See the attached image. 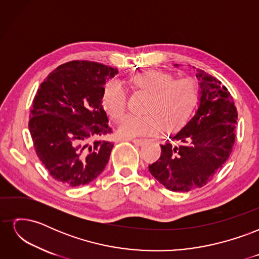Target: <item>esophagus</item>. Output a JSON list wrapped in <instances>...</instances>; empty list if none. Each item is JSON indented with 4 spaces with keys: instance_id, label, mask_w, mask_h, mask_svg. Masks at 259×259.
Listing matches in <instances>:
<instances>
[{
    "instance_id": "34e87169",
    "label": "esophagus",
    "mask_w": 259,
    "mask_h": 259,
    "mask_svg": "<svg viewBox=\"0 0 259 259\" xmlns=\"http://www.w3.org/2000/svg\"><path fill=\"white\" fill-rule=\"evenodd\" d=\"M126 140H130V142L134 143L135 145H138V146H143L147 142L146 139H136V138H126Z\"/></svg>"
}]
</instances>
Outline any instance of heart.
Masks as SVG:
<instances>
[{"instance_id":"obj_1","label":"heart","mask_w":259,"mask_h":259,"mask_svg":"<svg viewBox=\"0 0 259 259\" xmlns=\"http://www.w3.org/2000/svg\"><path fill=\"white\" fill-rule=\"evenodd\" d=\"M133 88L149 94L144 108L145 114L130 113L119 125L123 138L154 135L162 128L174 132L182 128L190 119L198 104V85L190 77L174 79L159 71L147 70L130 79ZM101 104L113 120H119L126 109V92L117 80H109L103 89Z\"/></svg>"}]
</instances>
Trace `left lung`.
<instances>
[{
  "label": "left lung",
  "instance_id": "obj_1",
  "mask_svg": "<svg viewBox=\"0 0 259 259\" xmlns=\"http://www.w3.org/2000/svg\"><path fill=\"white\" fill-rule=\"evenodd\" d=\"M201 89L197 113L161 145L149 171L168 190L187 192L209 183L228 160L236 142L237 108L226 86L197 69Z\"/></svg>",
  "mask_w": 259,
  "mask_h": 259
}]
</instances>
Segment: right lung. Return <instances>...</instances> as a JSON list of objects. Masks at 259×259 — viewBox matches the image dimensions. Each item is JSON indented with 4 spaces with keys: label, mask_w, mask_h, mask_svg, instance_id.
I'll use <instances>...</instances> for the list:
<instances>
[{
    "label": "right lung",
    "mask_w": 259,
    "mask_h": 259,
    "mask_svg": "<svg viewBox=\"0 0 259 259\" xmlns=\"http://www.w3.org/2000/svg\"><path fill=\"white\" fill-rule=\"evenodd\" d=\"M117 69L88 60L66 62L41 83L30 110L29 131L34 150L57 182L88 185L107 165L112 132L101 104L108 79Z\"/></svg>",
    "instance_id": "add662e5"
}]
</instances>
